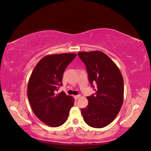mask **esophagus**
<instances>
[{
    "label": "esophagus",
    "mask_w": 151,
    "mask_h": 151,
    "mask_svg": "<svg viewBox=\"0 0 151 151\" xmlns=\"http://www.w3.org/2000/svg\"><path fill=\"white\" fill-rule=\"evenodd\" d=\"M81 96V95L80 94H78V95H76V96H74V98H75V99H78L79 97Z\"/></svg>",
    "instance_id": "obj_1"
}]
</instances>
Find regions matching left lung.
Returning a JSON list of instances; mask_svg holds the SVG:
<instances>
[{
    "label": "left lung",
    "instance_id": "8db88e82",
    "mask_svg": "<svg viewBox=\"0 0 151 151\" xmlns=\"http://www.w3.org/2000/svg\"><path fill=\"white\" fill-rule=\"evenodd\" d=\"M86 67L88 80L96 93L89 96L88 106L81 109L86 123L103 128L115 119L122 108L124 86L119 68L106 54L100 51L78 53Z\"/></svg>",
    "mask_w": 151,
    "mask_h": 151
}]
</instances>
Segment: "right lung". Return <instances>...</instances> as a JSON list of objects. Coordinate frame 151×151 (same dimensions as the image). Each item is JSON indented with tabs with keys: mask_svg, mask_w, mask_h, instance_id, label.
Instances as JSON below:
<instances>
[{
	"mask_svg": "<svg viewBox=\"0 0 151 151\" xmlns=\"http://www.w3.org/2000/svg\"><path fill=\"white\" fill-rule=\"evenodd\" d=\"M76 53L50 55L41 59L31 73L28 97L32 109L39 119L50 127L63 125L68 116L74 99L62 92L56 94L62 77Z\"/></svg>",
	"mask_w": 151,
	"mask_h": 151,
	"instance_id": "add662e5",
	"label": "right lung"
}]
</instances>
